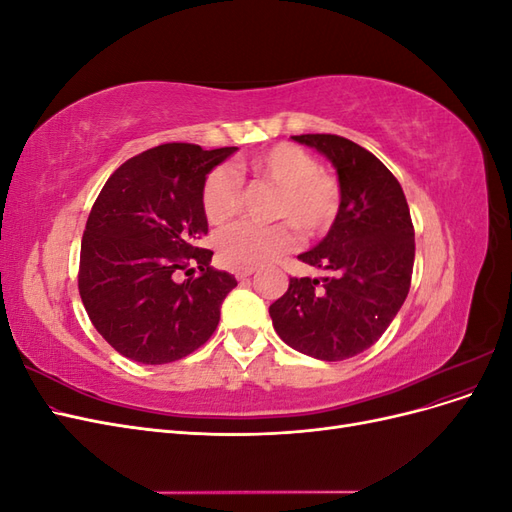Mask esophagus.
Listing matches in <instances>:
<instances>
[{
	"label": "esophagus",
	"instance_id": "obj_1",
	"mask_svg": "<svg viewBox=\"0 0 512 512\" xmlns=\"http://www.w3.org/2000/svg\"><path fill=\"white\" fill-rule=\"evenodd\" d=\"M256 269H235V277L237 280H247V277H252Z\"/></svg>",
	"mask_w": 512,
	"mask_h": 512
}]
</instances>
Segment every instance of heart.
<instances>
[{
    "instance_id": "1",
    "label": "heart",
    "mask_w": 512,
    "mask_h": 512,
    "mask_svg": "<svg viewBox=\"0 0 512 512\" xmlns=\"http://www.w3.org/2000/svg\"><path fill=\"white\" fill-rule=\"evenodd\" d=\"M243 168L256 179L280 188L275 218L297 224L305 235L327 232L339 209L342 190L335 177L322 173L320 162L299 145L282 143L258 153ZM241 207V179L230 166L213 168L203 185V211L209 224H226ZM297 243V232L289 222L256 226L239 222L218 237V252L224 262L237 269H254L282 256Z\"/></svg>"
}]
</instances>
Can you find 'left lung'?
Listing matches in <instances>:
<instances>
[{
  "mask_svg": "<svg viewBox=\"0 0 512 512\" xmlns=\"http://www.w3.org/2000/svg\"><path fill=\"white\" fill-rule=\"evenodd\" d=\"M292 141L337 170L342 209L316 247L299 254L329 277H292L269 314L284 342L320 361L374 346L404 305L414 267V226L404 190L374 153L335 134Z\"/></svg>",
  "mask_w": 512,
  "mask_h": 512,
  "instance_id": "left-lung-1",
  "label": "left lung"
}]
</instances>
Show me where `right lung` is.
Listing matches in <instances>:
<instances>
[{
  "mask_svg": "<svg viewBox=\"0 0 512 512\" xmlns=\"http://www.w3.org/2000/svg\"><path fill=\"white\" fill-rule=\"evenodd\" d=\"M237 147L168 143L138 153L108 177L81 243L79 292L96 331L145 365L203 346L237 280L211 267L203 185ZM198 266L200 276L193 275ZM185 270L183 283L176 275Z\"/></svg>",
  "mask_w": 512,
  "mask_h": 512,
  "instance_id": "1",
  "label": "right lung"
}]
</instances>
